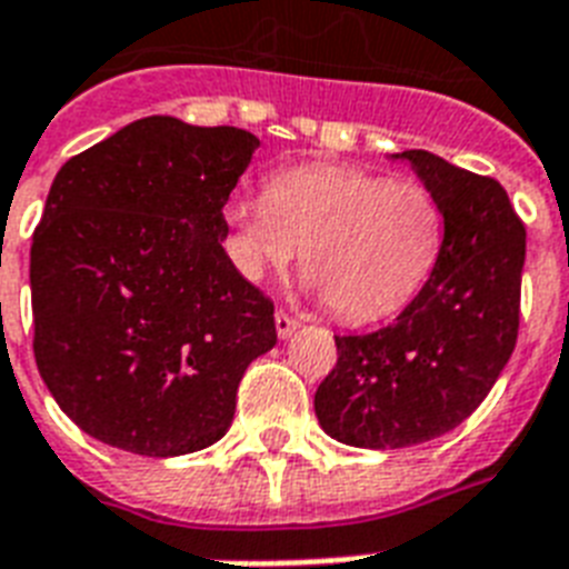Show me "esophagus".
Here are the masks:
<instances>
[{
  "label": "esophagus",
  "instance_id": "1",
  "mask_svg": "<svg viewBox=\"0 0 569 569\" xmlns=\"http://www.w3.org/2000/svg\"><path fill=\"white\" fill-rule=\"evenodd\" d=\"M274 325H277V337L280 339H289L295 333V328H298V321H295L292 316L283 310L274 312Z\"/></svg>",
  "mask_w": 569,
  "mask_h": 569
}]
</instances>
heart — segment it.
I'll return each mask as SVG.
<instances>
[{
	"label": "heart",
	"instance_id": "obj_1",
	"mask_svg": "<svg viewBox=\"0 0 569 569\" xmlns=\"http://www.w3.org/2000/svg\"><path fill=\"white\" fill-rule=\"evenodd\" d=\"M230 253L259 283L303 248L307 289L348 325L396 316L422 292L442 257L446 221L431 191L346 164H301L266 194L227 203Z\"/></svg>",
	"mask_w": 569,
	"mask_h": 569
}]
</instances>
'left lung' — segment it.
<instances>
[{
  "instance_id": "8db88e82",
  "label": "left lung",
  "mask_w": 569,
  "mask_h": 569,
  "mask_svg": "<svg viewBox=\"0 0 569 569\" xmlns=\"http://www.w3.org/2000/svg\"><path fill=\"white\" fill-rule=\"evenodd\" d=\"M405 159L446 221L440 266L392 325L337 337L316 389L325 433L357 449H407L458 428L493 389L520 330L526 227L508 191L428 150Z\"/></svg>"
}]
</instances>
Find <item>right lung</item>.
Here are the masks:
<instances>
[{"label": "right lung", "mask_w": 569, "mask_h": 569, "mask_svg": "<svg viewBox=\"0 0 569 569\" xmlns=\"http://www.w3.org/2000/svg\"><path fill=\"white\" fill-rule=\"evenodd\" d=\"M257 147L153 114L56 173L31 241L34 360L93 440L177 458L230 428L241 375L277 342L274 303L223 250Z\"/></svg>", "instance_id": "right-lung-1"}]
</instances>
